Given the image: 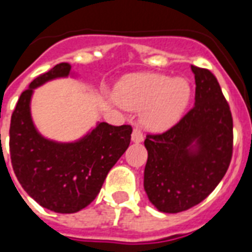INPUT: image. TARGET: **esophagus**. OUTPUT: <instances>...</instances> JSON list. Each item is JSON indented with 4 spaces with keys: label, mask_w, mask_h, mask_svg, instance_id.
Masks as SVG:
<instances>
[{
    "label": "esophagus",
    "mask_w": 252,
    "mask_h": 252,
    "mask_svg": "<svg viewBox=\"0 0 252 252\" xmlns=\"http://www.w3.org/2000/svg\"><path fill=\"white\" fill-rule=\"evenodd\" d=\"M144 140V134L138 128H134L133 132H132V141L133 142H141Z\"/></svg>",
    "instance_id": "obj_1"
}]
</instances>
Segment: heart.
<instances>
[{
	"label": "heart",
	"mask_w": 252,
	"mask_h": 252,
	"mask_svg": "<svg viewBox=\"0 0 252 252\" xmlns=\"http://www.w3.org/2000/svg\"><path fill=\"white\" fill-rule=\"evenodd\" d=\"M114 98L126 110L142 108V126L153 132H162L182 118L191 99V86L182 77L137 73L126 76L116 85Z\"/></svg>",
	"instance_id": "b5f03b06"
}]
</instances>
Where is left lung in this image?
I'll use <instances>...</instances> for the list:
<instances>
[{
    "instance_id": "1",
    "label": "left lung",
    "mask_w": 252,
    "mask_h": 252,
    "mask_svg": "<svg viewBox=\"0 0 252 252\" xmlns=\"http://www.w3.org/2000/svg\"><path fill=\"white\" fill-rule=\"evenodd\" d=\"M195 106L161 134H148L144 188L163 213L201 203L226 174L233 154V118L219 81L208 69L191 65Z\"/></svg>"
}]
</instances>
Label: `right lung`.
Listing matches in <instances>:
<instances>
[{
  "label": "right lung",
  "mask_w": 252,
  "mask_h": 252,
  "mask_svg": "<svg viewBox=\"0 0 252 252\" xmlns=\"http://www.w3.org/2000/svg\"><path fill=\"white\" fill-rule=\"evenodd\" d=\"M70 69L68 63H61L36 77L18 99L10 123V158L18 182L36 203L57 213H76L96 197L132 134L130 126L108 123H99L74 142L52 141L37 132L30 110L33 90L68 77Z\"/></svg>",
  "instance_id": "add662e5"
}]
</instances>
